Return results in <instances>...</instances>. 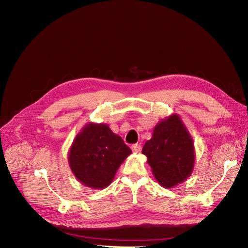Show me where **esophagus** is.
<instances>
[{
  "mask_svg": "<svg viewBox=\"0 0 248 248\" xmlns=\"http://www.w3.org/2000/svg\"><path fill=\"white\" fill-rule=\"evenodd\" d=\"M131 148H132V151L134 152H140L141 150V146L140 144H134Z\"/></svg>",
  "mask_w": 248,
  "mask_h": 248,
  "instance_id": "34e87169",
  "label": "esophagus"
}]
</instances>
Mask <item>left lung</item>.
I'll list each match as a JSON object with an SVG mask.
<instances>
[{"instance_id": "left-lung-1", "label": "left lung", "mask_w": 248, "mask_h": 248, "mask_svg": "<svg viewBox=\"0 0 248 248\" xmlns=\"http://www.w3.org/2000/svg\"><path fill=\"white\" fill-rule=\"evenodd\" d=\"M141 152L148 159L156 180L166 188L186 180L194 168L193 140L177 115L155 125Z\"/></svg>"}]
</instances>
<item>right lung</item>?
<instances>
[{"mask_svg":"<svg viewBox=\"0 0 248 248\" xmlns=\"http://www.w3.org/2000/svg\"><path fill=\"white\" fill-rule=\"evenodd\" d=\"M131 154L120 136L107 124H89L70 148L69 165L80 182L93 188H104L112 182L118 167Z\"/></svg>","mask_w":248,"mask_h":248,"instance_id":"add662e5","label":"right lung"}]
</instances>
